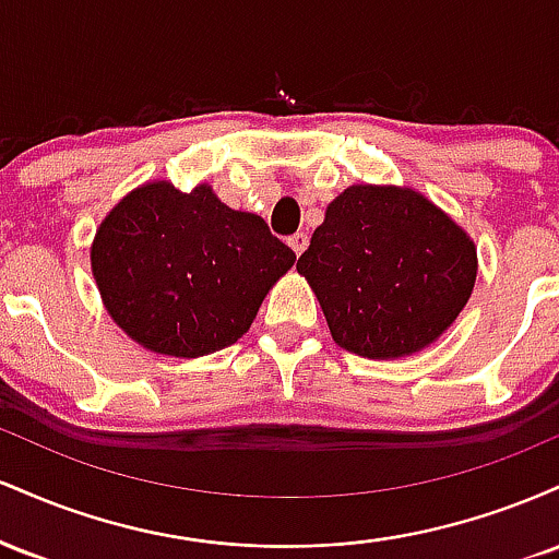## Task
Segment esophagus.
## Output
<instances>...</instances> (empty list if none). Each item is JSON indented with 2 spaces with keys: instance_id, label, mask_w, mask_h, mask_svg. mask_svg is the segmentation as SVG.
I'll use <instances>...</instances> for the list:
<instances>
[{
  "instance_id": "1",
  "label": "esophagus",
  "mask_w": 559,
  "mask_h": 559,
  "mask_svg": "<svg viewBox=\"0 0 559 559\" xmlns=\"http://www.w3.org/2000/svg\"><path fill=\"white\" fill-rule=\"evenodd\" d=\"M307 243H310V239H307V234H294L292 239H288V247L294 249V254H297V258H299L301 252H305Z\"/></svg>"
}]
</instances>
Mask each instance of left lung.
<instances>
[{
    "instance_id": "1",
    "label": "left lung",
    "mask_w": 559,
    "mask_h": 559,
    "mask_svg": "<svg viewBox=\"0 0 559 559\" xmlns=\"http://www.w3.org/2000/svg\"><path fill=\"white\" fill-rule=\"evenodd\" d=\"M342 349L368 360L439 342L473 294L476 243L409 186L355 183L325 207L297 262Z\"/></svg>"
}]
</instances>
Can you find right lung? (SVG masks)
<instances>
[{
	"mask_svg": "<svg viewBox=\"0 0 559 559\" xmlns=\"http://www.w3.org/2000/svg\"><path fill=\"white\" fill-rule=\"evenodd\" d=\"M297 254L254 213L146 181L105 215L92 241L102 305L133 342L157 355H213L236 344Z\"/></svg>",
	"mask_w": 559,
	"mask_h": 559,
	"instance_id": "obj_1",
	"label": "right lung"
}]
</instances>
